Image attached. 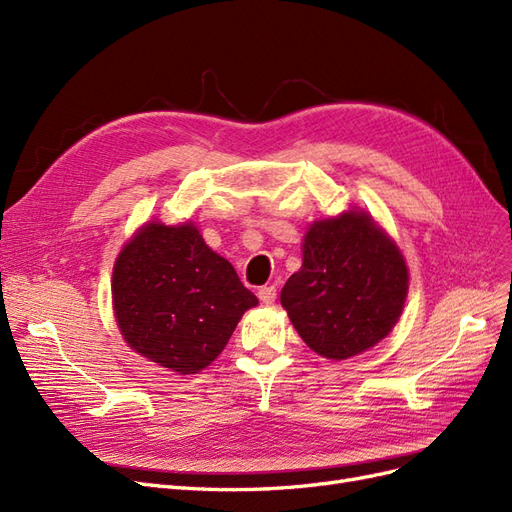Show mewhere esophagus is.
Returning <instances> with one entry per match:
<instances>
[{"mask_svg": "<svg viewBox=\"0 0 512 512\" xmlns=\"http://www.w3.org/2000/svg\"><path fill=\"white\" fill-rule=\"evenodd\" d=\"M275 297H277L275 286H262V288H258V299L265 303V305H271L275 301Z\"/></svg>", "mask_w": 512, "mask_h": 512, "instance_id": "obj_1", "label": "esophagus"}]
</instances>
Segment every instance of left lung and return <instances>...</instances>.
Wrapping results in <instances>:
<instances>
[{
  "mask_svg": "<svg viewBox=\"0 0 512 512\" xmlns=\"http://www.w3.org/2000/svg\"><path fill=\"white\" fill-rule=\"evenodd\" d=\"M303 265L280 301L303 342L342 361L393 331L408 297V267L369 213L318 220L303 237Z\"/></svg>",
  "mask_w": 512,
  "mask_h": 512,
  "instance_id": "obj_1",
  "label": "left lung"
}]
</instances>
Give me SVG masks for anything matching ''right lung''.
<instances>
[{
  "mask_svg": "<svg viewBox=\"0 0 512 512\" xmlns=\"http://www.w3.org/2000/svg\"><path fill=\"white\" fill-rule=\"evenodd\" d=\"M113 309L128 346L177 374L205 369L258 299L192 222H149L113 267Z\"/></svg>",
  "mask_w": 512,
  "mask_h": 512,
  "instance_id": "obj_1",
  "label": "right lung"
}]
</instances>
